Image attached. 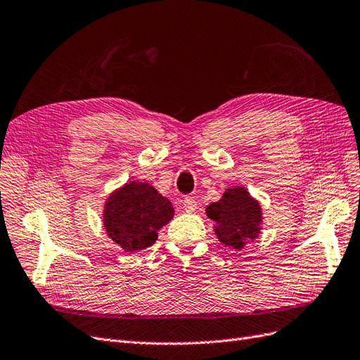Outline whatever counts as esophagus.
<instances>
[{"instance_id": "1", "label": "esophagus", "mask_w": 360, "mask_h": 360, "mask_svg": "<svg viewBox=\"0 0 360 360\" xmlns=\"http://www.w3.org/2000/svg\"><path fill=\"white\" fill-rule=\"evenodd\" d=\"M183 207H184V210L186 212H195L197 210V207H198V202H197V200L193 198V197H186L183 200Z\"/></svg>"}]
</instances>
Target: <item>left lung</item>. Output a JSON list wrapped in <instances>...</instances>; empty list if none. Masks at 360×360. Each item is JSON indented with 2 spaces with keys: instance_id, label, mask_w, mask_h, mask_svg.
<instances>
[{
  "instance_id": "8db88e82",
  "label": "left lung",
  "mask_w": 360,
  "mask_h": 360,
  "mask_svg": "<svg viewBox=\"0 0 360 360\" xmlns=\"http://www.w3.org/2000/svg\"><path fill=\"white\" fill-rule=\"evenodd\" d=\"M206 215L215 221L219 242L233 250L244 248L248 239L260 233V202L250 195L244 186L229 188L222 198L206 207Z\"/></svg>"
}]
</instances>
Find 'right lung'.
Listing matches in <instances>:
<instances>
[{
  "label": "right lung",
  "mask_w": 360,
  "mask_h": 360,
  "mask_svg": "<svg viewBox=\"0 0 360 360\" xmlns=\"http://www.w3.org/2000/svg\"><path fill=\"white\" fill-rule=\"evenodd\" d=\"M174 217L168 198L150 183L129 181L113 191L104 204L103 222L108 236L124 251L136 252L158 240V231Z\"/></svg>",
  "instance_id": "add662e5"
}]
</instances>
